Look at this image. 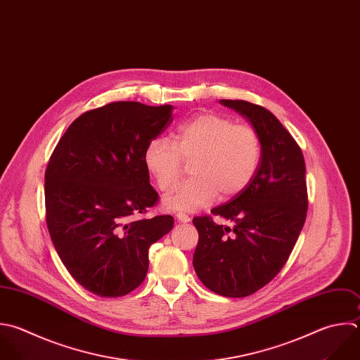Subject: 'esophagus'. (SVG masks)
I'll list each match as a JSON object with an SVG mask.
<instances>
[{
    "label": "esophagus",
    "mask_w": 360,
    "mask_h": 360,
    "mask_svg": "<svg viewBox=\"0 0 360 360\" xmlns=\"http://www.w3.org/2000/svg\"><path fill=\"white\" fill-rule=\"evenodd\" d=\"M176 218H177L179 222H184V224H186V222H190V219H191L188 215H186V214H183V212H177V214H176Z\"/></svg>",
    "instance_id": "1"
}]
</instances>
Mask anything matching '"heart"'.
Masks as SVG:
<instances>
[{
	"instance_id": "1",
	"label": "heart",
	"mask_w": 360,
	"mask_h": 360,
	"mask_svg": "<svg viewBox=\"0 0 360 360\" xmlns=\"http://www.w3.org/2000/svg\"><path fill=\"white\" fill-rule=\"evenodd\" d=\"M263 156L259 132L246 124H235L218 114H200L181 124L174 142L155 138L148 142L143 163L162 191L173 190L191 162L193 176L163 205L174 211H197L218 195L229 198L243 191L255 179Z\"/></svg>"
}]
</instances>
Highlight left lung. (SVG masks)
<instances>
[{
    "mask_svg": "<svg viewBox=\"0 0 360 360\" xmlns=\"http://www.w3.org/2000/svg\"><path fill=\"white\" fill-rule=\"evenodd\" d=\"M243 115L263 143L260 167L252 183L231 201L211 210L233 222L218 225L212 217H194L198 243L193 266L211 291L246 297L271 281L285 264L304 226L308 197L302 152L288 131L266 108L221 100Z\"/></svg>",
    "mask_w": 360,
    "mask_h": 360,
    "instance_id": "obj_1",
    "label": "left lung"
}]
</instances>
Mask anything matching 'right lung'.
<instances>
[{
  "label": "right lung",
  "mask_w": 360,
  "mask_h": 360,
  "mask_svg": "<svg viewBox=\"0 0 360 360\" xmlns=\"http://www.w3.org/2000/svg\"><path fill=\"white\" fill-rule=\"evenodd\" d=\"M172 105L118 101L80 115L56 145L45 173L46 224L72 277L100 297H122L145 280L149 248L172 215L134 219L159 194L143 152L172 124Z\"/></svg>",
  "instance_id": "obj_1"
}]
</instances>
